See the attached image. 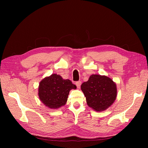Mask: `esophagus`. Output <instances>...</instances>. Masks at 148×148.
Here are the masks:
<instances>
[{
  "instance_id": "obj_1",
  "label": "esophagus",
  "mask_w": 148,
  "mask_h": 148,
  "mask_svg": "<svg viewBox=\"0 0 148 148\" xmlns=\"http://www.w3.org/2000/svg\"><path fill=\"white\" fill-rule=\"evenodd\" d=\"M75 84H76V85H77V88H80V86H81V84H82V82H80V81L77 82L75 83Z\"/></svg>"
}]
</instances>
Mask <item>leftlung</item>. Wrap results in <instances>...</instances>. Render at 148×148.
Instances as JSON below:
<instances>
[{
	"mask_svg": "<svg viewBox=\"0 0 148 148\" xmlns=\"http://www.w3.org/2000/svg\"><path fill=\"white\" fill-rule=\"evenodd\" d=\"M81 89L88 106L97 112L109 108L117 95L116 84L104 75H91L88 81L83 83Z\"/></svg>",
	"mask_w": 148,
	"mask_h": 148,
	"instance_id": "1",
	"label": "left lung"
}]
</instances>
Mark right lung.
<instances>
[{"mask_svg":"<svg viewBox=\"0 0 148 148\" xmlns=\"http://www.w3.org/2000/svg\"><path fill=\"white\" fill-rule=\"evenodd\" d=\"M77 88L70 79H64L61 76L52 74L39 83V99L46 106L52 109L64 106L71 89Z\"/></svg>","mask_w":148,"mask_h":148,"instance_id":"right-lung-1","label":"right lung"}]
</instances>
